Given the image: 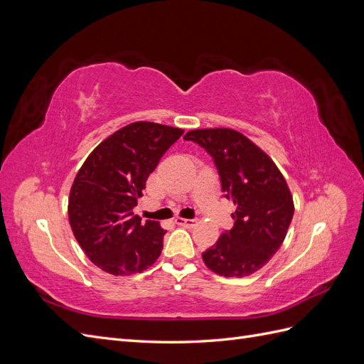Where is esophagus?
<instances>
[{
  "label": "esophagus",
  "instance_id": "esophagus-1",
  "mask_svg": "<svg viewBox=\"0 0 364 364\" xmlns=\"http://www.w3.org/2000/svg\"><path fill=\"white\" fill-rule=\"evenodd\" d=\"M176 223L179 226H185V228H193L197 225V220L196 218H182V217H176L174 220Z\"/></svg>",
  "mask_w": 364,
  "mask_h": 364
}]
</instances>
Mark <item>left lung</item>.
<instances>
[{
  "label": "left lung",
  "mask_w": 364,
  "mask_h": 364,
  "mask_svg": "<svg viewBox=\"0 0 364 364\" xmlns=\"http://www.w3.org/2000/svg\"><path fill=\"white\" fill-rule=\"evenodd\" d=\"M194 141L214 158L226 199L235 205L234 226L202 253L209 270L225 278L258 272L278 252L291 223L294 203L277 164L241 132L196 129Z\"/></svg>",
  "instance_id": "8db88e82"
}]
</instances>
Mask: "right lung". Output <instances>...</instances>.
Segmentation results:
<instances>
[{"instance_id":"obj_1","label":"right lung","mask_w":364,"mask_h":364,"mask_svg":"<svg viewBox=\"0 0 364 364\" xmlns=\"http://www.w3.org/2000/svg\"><path fill=\"white\" fill-rule=\"evenodd\" d=\"M183 130L150 121L118 129L86 158L73 182L68 217L86 257L102 270L141 273L162 250L159 222L134 214L150 173Z\"/></svg>"}]
</instances>
